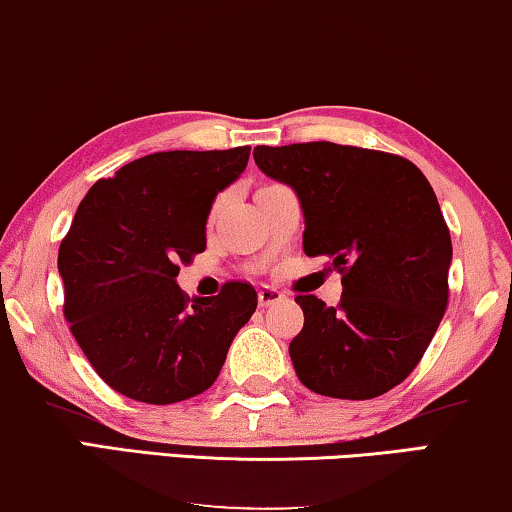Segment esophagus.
Returning <instances> with one entry per match:
<instances>
[{"label":"esophagus","instance_id":"1","mask_svg":"<svg viewBox=\"0 0 512 512\" xmlns=\"http://www.w3.org/2000/svg\"><path fill=\"white\" fill-rule=\"evenodd\" d=\"M281 300H284V295H281L277 288H272V286L258 288V302H261V307L277 305V302H281Z\"/></svg>","mask_w":512,"mask_h":512}]
</instances>
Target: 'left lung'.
<instances>
[{"mask_svg":"<svg viewBox=\"0 0 512 512\" xmlns=\"http://www.w3.org/2000/svg\"><path fill=\"white\" fill-rule=\"evenodd\" d=\"M256 166L284 182L305 214L302 247L342 274V300L298 295L295 374L309 390L372 399L402 383L448 307L453 242L432 184L397 154L328 140L258 145Z\"/></svg>","mask_w":512,"mask_h":512,"instance_id":"left-lung-1","label":"left lung"}]
</instances>
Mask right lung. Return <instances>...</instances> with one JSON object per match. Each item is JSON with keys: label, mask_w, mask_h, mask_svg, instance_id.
Listing matches in <instances>:
<instances>
[{"label": "right lung", "mask_w": 512, "mask_h": 512, "mask_svg": "<svg viewBox=\"0 0 512 512\" xmlns=\"http://www.w3.org/2000/svg\"><path fill=\"white\" fill-rule=\"evenodd\" d=\"M249 152L147 154L80 201L57 256L64 316L96 374L122 395L145 404L201 395L256 311L247 281L194 300L175 281L180 265L205 251L210 207Z\"/></svg>", "instance_id": "obj_1"}]
</instances>
